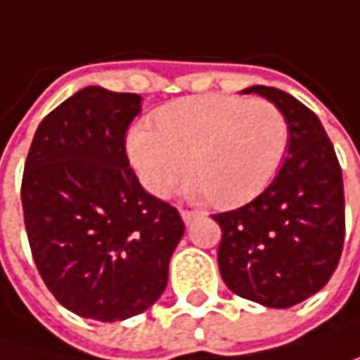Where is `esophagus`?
<instances>
[{"label":"esophagus","mask_w":360,"mask_h":360,"mask_svg":"<svg viewBox=\"0 0 360 360\" xmlns=\"http://www.w3.org/2000/svg\"><path fill=\"white\" fill-rule=\"evenodd\" d=\"M200 215H202V213H198V211H181V217H184V221H186L188 226H190L196 217H200Z\"/></svg>","instance_id":"34e87169"}]
</instances>
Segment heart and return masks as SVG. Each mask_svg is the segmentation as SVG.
<instances>
[{"label": "heart", "mask_w": 360, "mask_h": 360, "mask_svg": "<svg viewBox=\"0 0 360 360\" xmlns=\"http://www.w3.org/2000/svg\"><path fill=\"white\" fill-rule=\"evenodd\" d=\"M153 130L132 127L125 153L143 188L164 198L188 174V194L235 207L262 192L288 149V123L273 102L198 96L164 104Z\"/></svg>", "instance_id": "b5f03b06"}]
</instances>
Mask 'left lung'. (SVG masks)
<instances>
[{
  "mask_svg": "<svg viewBox=\"0 0 360 360\" xmlns=\"http://www.w3.org/2000/svg\"><path fill=\"white\" fill-rule=\"evenodd\" d=\"M241 94L284 112L288 149L262 194L213 215L221 228L217 264L235 295L286 309L322 290L338 269L346 233L342 168L320 119L297 98L264 85Z\"/></svg>",
  "mask_w": 360,
  "mask_h": 360,
  "instance_id": "left-lung-1",
  "label": "left lung"
}]
</instances>
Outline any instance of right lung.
<instances>
[{
  "instance_id": "1",
  "label": "right lung",
  "mask_w": 360,
  "mask_h": 360,
  "mask_svg": "<svg viewBox=\"0 0 360 360\" xmlns=\"http://www.w3.org/2000/svg\"><path fill=\"white\" fill-rule=\"evenodd\" d=\"M139 94L85 87L49 112L22 172V215L46 288L70 311L115 322L149 309L166 290L186 226L139 184L125 132Z\"/></svg>"
}]
</instances>
